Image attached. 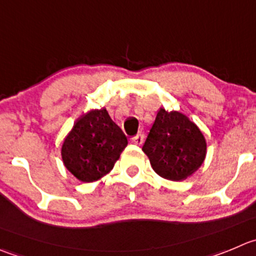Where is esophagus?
I'll return each instance as SVG.
<instances>
[{
	"mask_svg": "<svg viewBox=\"0 0 256 256\" xmlns=\"http://www.w3.org/2000/svg\"><path fill=\"white\" fill-rule=\"evenodd\" d=\"M143 140H144V134H143L142 132H140L137 136H134V137L132 138V143L133 144L140 146L143 143Z\"/></svg>",
	"mask_w": 256,
	"mask_h": 256,
	"instance_id": "1",
	"label": "esophagus"
}]
</instances>
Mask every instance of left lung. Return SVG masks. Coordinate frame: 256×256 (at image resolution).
I'll use <instances>...</instances> for the list:
<instances>
[{
  "instance_id": "left-lung-1",
  "label": "left lung",
  "mask_w": 256,
  "mask_h": 256,
  "mask_svg": "<svg viewBox=\"0 0 256 256\" xmlns=\"http://www.w3.org/2000/svg\"><path fill=\"white\" fill-rule=\"evenodd\" d=\"M142 150L156 174L171 181H182L202 164L206 140L186 116L160 108Z\"/></svg>"
}]
</instances>
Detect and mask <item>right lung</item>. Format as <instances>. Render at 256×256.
Masks as SVG:
<instances>
[{"label":"right lung","instance_id":"1","mask_svg":"<svg viewBox=\"0 0 256 256\" xmlns=\"http://www.w3.org/2000/svg\"><path fill=\"white\" fill-rule=\"evenodd\" d=\"M126 144L106 109H94L75 122L64 140L62 162L79 181L93 182L112 171Z\"/></svg>","mask_w":256,"mask_h":256}]
</instances>
